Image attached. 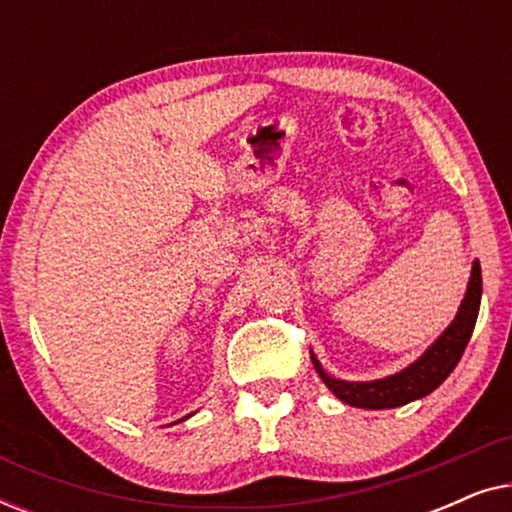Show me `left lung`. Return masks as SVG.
<instances>
[{
  "instance_id": "left-lung-1",
  "label": "left lung",
  "mask_w": 512,
  "mask_h": 512,
  "mask_svg": "<svg viewBox=\"0 0 512 512\" xmlns=\"http://www.w3.org/2000/svg\"><path fill=\"white\" fill-rule=\"evenodd\" d=\"M480 298H482V272L480 261H473L471 279H468L466 296L461 300L457 317L452 324L440 333V338L419 356L415 363L403 368L401 373L382 377V380L370 382H347L338 380V377L328 375L314 352H310L314 370H317L321 380L342 403L352 405V408L363 410H384V408H398L417 398L429 396L433 389H438L450 373L457 366L461 354L471 340L475 319L480 312Z\"/></svg>"
}]
</instances>
